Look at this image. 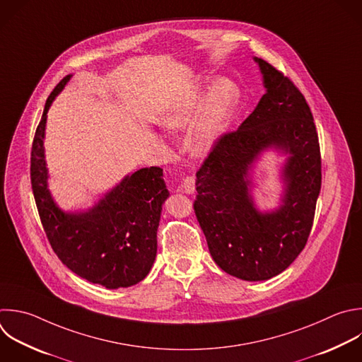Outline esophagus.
Wrapping results in <instances>:
<instances>
[{"mask_svg": "<svg viewBox=\"0 0 362 362\" xmlns=\"http://www.w3.org/2000/svg\"><path fill=\"white\" fill-rule=\"evenodd\" d=\"M180 189H182V192H185V193H187V194H193L194 190H196L194 177H193V176H185V177L182 179Z\"/></svg>", "mask_w": 362, "mask_h": 362, "instance_id": "1", "label": "esophagus"}]
</instances>
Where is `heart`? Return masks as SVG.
I'll use <instances>...</instances> for the list:
<instances>
[{"label": "heart", "instance_id": "heart-1", "mask_svg": "<svg viewBox=\"0 0 362 362\" xmlns=\"http://www.w3.org/2000/svg\"><path fill=\"white\" fill-rule=\"evenodd\" d=\"M206 86L196 81L180 95L172 98L159 115L160 125L173 132L185 131L194 120L187 138V151L194 158H206L216 148L227 129L240 102L238 86L227 79H218L204 99Z\"/></svg>", "mask_w": 362, "mask_h": 362}]
</instances>
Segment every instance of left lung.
I'll list each match as a JSON object with an SVG mask.
<instances>
[{"label": "left lung", "instance_id": "1", "mask_svg": "<svg viewBox=\"0 0 362 362\" xmlns=\"http://www.w3.org/2000/svg\"><path fill=\"white\" fill-rule=\"evenodd\" d=\"M266 93L235 132L220 138L196 173L194 211L214 263L227 274L263 281L303 252L321 189V158L313 113L294 83L255 57ZM272 150L285 160L273 209L254 200L255 165Z\"/></svg>", "mask_w": 362, "mask_h": 362}]
</instances>
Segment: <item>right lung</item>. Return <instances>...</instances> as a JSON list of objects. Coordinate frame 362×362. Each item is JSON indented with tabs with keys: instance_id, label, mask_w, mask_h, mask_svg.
Instances as JSON below:
<instances>
[{
	"instance_id": "obj_1",
	"label": "right lung",
	"mask_w": 362,
	"mask_h": 362,
	"mask_svg": "<svg viewBox=\"0 0 362 362\" xmlns=\"http://www.w3.org/2000/svg\"><path fill=\"white\" fill-rule=\"evenodd\" d=\"M72 75L48 96L31 152V183L38 213L58 259L76 276L109 290L131 287L151 272L158 252L162 206L169 197L163 169L128 173L88 209L64 210L55 202L45 160L48 110Z\"/></svg>"
}]
</instances>
